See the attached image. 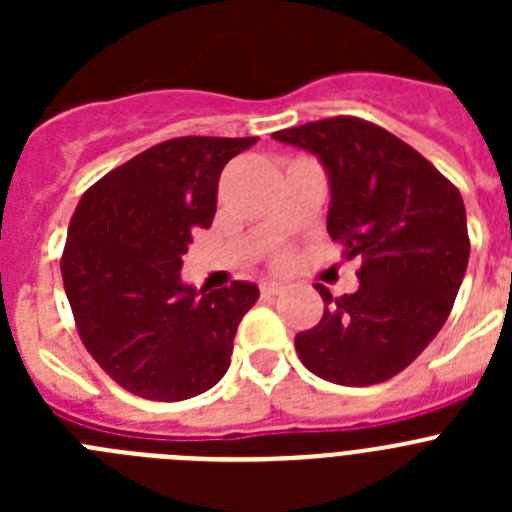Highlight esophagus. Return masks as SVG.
<instances>
[{
    "label": "esophagus",
    "mask_w": 512,
    "mask_h": 512,
    "mask_svg": "<svg viewBox=\"0 0 512 512\" xmlns=\"http://www.w3.org/2000/svg\"><path fill=\"white\" fill-rule=\"evenodd\" d=\"M284 284L282 282H264L261 284V295L264 297H277V295H282L284 292Z\"/></svg>",
    "instance_id": "34e87169"
}]
</instances>
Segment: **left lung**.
Masks as SVG:
<instances>
[{"label":"left lung","instance_id":"left-lung-1","mask_svg":"<svg viewBox=\"0 0 512 512\" xmlns=\"http://www.w3.org/2000/svg\"><path fill=\"white\" fill-rule=\"evenodd\" d=\"M323 161L330 182L328 233L359 256V289L333 297L315 328L297 333L302 364L343 387L400 374L436 338L469 261L459 189L405 140L341 115L274 133Z\"/></svg>","mask_w":512,"mask_h":512}]
</instances>
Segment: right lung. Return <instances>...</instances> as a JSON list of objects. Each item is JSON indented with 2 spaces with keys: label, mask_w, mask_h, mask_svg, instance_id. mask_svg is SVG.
<instances>
[{
  "label": "right lung",
  "mask_w": 512,
  "mask_h": 512,
  "mask_svg": "<svg viewBox=\"0 0 512 512\" xmlns=\"http://www.w3.org/2000/svg\"><path fill=\"white\" fill-rule=\"evenodd\" d=\"M259 138H171L104 174L69 225L61 277L76 330L122 390L158 402L202 395L228 372L259 287L197 292L179 277L197 228H210L230 158Z\"/></svg>",
  "instance_id": "add662e5"
}]
</instances>
